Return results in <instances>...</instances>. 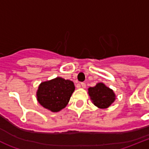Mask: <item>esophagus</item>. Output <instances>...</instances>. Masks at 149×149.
<instances>
[{
  "label": "esophagus",
  "mask_w": 149,
  "mask_h": 149,
  "mask_svg": "<svg viewBox=\"0 0 149 149\" xmlns=\"http://www.w3.org/2000/svg\"><path fill=\"white\" fill-rule=\"evenodd\" d=\"M80 86H82L83 88H85L86 87V84L84 83V82H82V83H80Z\"/></svg>",
  "instance_id": "obj_1"
}]
</instances>
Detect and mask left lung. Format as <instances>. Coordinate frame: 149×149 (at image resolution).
I'll return each mask as SVG.
<instances>
[{
	"mask_svg": "<svg viewBox=\"0 0 149 149\" xmlns=\"http://www.w3.org/2000/svg\"><path fill=\"white\" fill-rule=\"evenodd\" d=\"M89 95L94 105L100 108H107L115 99V95L111 89L100 83L93 87L89 88Z\"/></svg>",
	"mask_w": 149,
	"mask_h": 149,
	"instance_id": "obj_1",
	"label": "left lung"
}]
</instances>
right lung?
I'll return each mask as SVG.
<instances>
[{
  "mask_svg": "<svg viewBox=\"0 0 149 149\" xmlns=\"http://www.w3.org/2000/svg\"><path fill=\"white\" fill-rule=\"evenodd\" d=\"M74 90V84L71 80L57 77L39 85L37 100L45 108L57 112L67 105Z\"/></svg>",
  "mask_w": 149,
  "mask_h": 149,
  "instance_id": "add662e5",
  "label": "right lung"
}]
</instances>
